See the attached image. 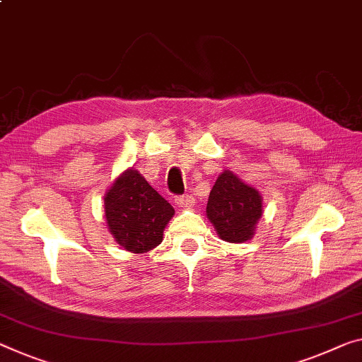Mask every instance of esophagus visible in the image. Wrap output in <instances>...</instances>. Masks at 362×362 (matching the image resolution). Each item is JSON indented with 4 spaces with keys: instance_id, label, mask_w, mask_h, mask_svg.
Returning <instances> with one entry per match:
<instances>
[{
    "instance_id": "esophagus-1",
    "label": "esophagus",
    "mask_w": 362,
    "mask_h": 362,
    "mask_svg": "<svg viewBox=\"0 0 362 362\" xmlns=\"http://www.w3.org/2000/svg\"><path fill=\"white\" fill-rule=\"evenodd\" d=\"M175 202L177 207H192L194 204H196V199L192 196H189V194H182V196H177L175 199Z\"/></svg>"
}]
</instances>
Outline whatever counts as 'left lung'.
Here are the masks:
<instances>
[{"mask_svg":"<svg viewBox=\"0 0 362 362\" xmlns=\"http://www.w3.org/2000/svg\"><path fill=\"white\" fill-rule=\"evenodd\" d=\"M207 216L223 241L244 243L262 216V199L231 171H223L210 191Z\"/></svg>","mask_w":362,"mask_h":362,"instance_id":"1","label":"left lung"}]
</instances>
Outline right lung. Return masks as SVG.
<instances>
[{
	"mask_svg": "<svg viewBox=\"0 0 362 362\" xmlns=\"http://www.w3.org/2000/svg\"><path fill=\"white\" fill-rule=\"evenodd\" d=\"M175 209L137 173L121 175L105 196L107 223L126 251L142 254L162 243L163 230Z\"/></svg>",
	"mask_w": 362,
	"mask_h": 362,
	"instance_id": "obj_1",
	"label": "right lung"
}]
</instances>
